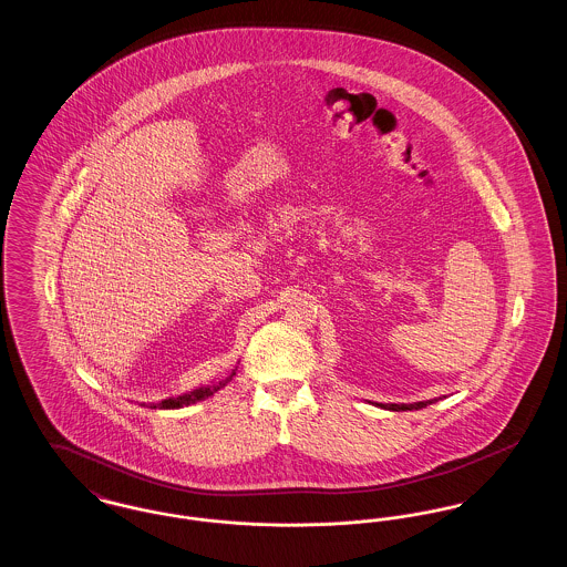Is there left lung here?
<instances>
[{"mask_svg": "<svg viewBox=\"0 0 567 567\" xmlns=\"http://www.w3.org/2000/svg\"><path fill=\"white\" fill-rule=\"evenodd\" d=\"M437 400H442V398H435V400H427V402H414V404H377L380 408H384V410H393V412H402V410H421V408H425V405L435 404Z\"/></svg>", "mask_w": 567, "mask_h": 567, "instance_id": "obj_1", "label": "left lung"}]
</instances>
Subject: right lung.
I'll return each mask as SVG.
<instances>
[{"mask_svg":"<svg viewBox=\"0 0 567 567\" xmlns=\"http://www.w3.org/2000/svg\"><path fill=\"white\" fill-rule=\"evenodd\" d=\"M236 370H238V368H234L229 377L215 380V382H210V384H206V386H197V389L187 391V393H181V395H176V398H167V400H162V402H151V404H144V402H142L140 405H146V408H151V410H178V408H185V405L204 402V400L213 398L216 391L225 389V386L234 380V377H236Z\"/></svg>","mask_w":567,"mask_h":567,"instance_id":"1","label":"right lung"}]
</instances>
